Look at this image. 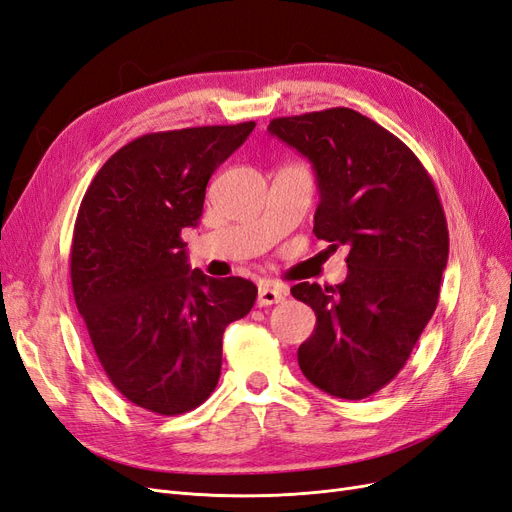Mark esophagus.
Returning a JSON list of instances; mask_svg holds the SVG:
<instances>
[{
  "label": "esophagus",
  "mask_w": 512,
  "mask_h": 512,
  "mask_svg": "<svg viewBox=\"0 0 512 512\" xmlns=\"http://www.w3.org/2000/svg\"><path fill=\"white\" fill-rule=\"evenodd\" d=\"M284 299H286V290L280 288V286L265 284V286L258 288V305H260V307L280 303V301H284Z\"/></svg>",
  "instance_id": "esophagus-1"
}]
</instances>
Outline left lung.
Returning <instances> with one entry per match:
<instances>
[{"label": "left lung", "instance_id": "left-lung-1", "mask_svg": "<svg viewBox=\"0 0 512 512\" xmlns=\"http://www.w3.org/2000/svg\"><path fill=\"white\" fill-rule=\"evenodd\" d=\"M269 132L312 162L314 235L350 250L346 282L290 288L316 314L299 367L333 397H369L399 374L436 312L448 260L436 185L410 147L352 108L277 117Z\"/></svg>", "mask_w": 512, "mask_h": 512}]
</instances>
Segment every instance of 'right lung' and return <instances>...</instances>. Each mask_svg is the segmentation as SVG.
Returning a JSON list of instances; mask_svg holds the SVG:
<instances>
[{
	"label": "right lung",
	"instance_id": "right-lung-1",
	"mask_svg": "<svg viewBox=\"0 0 512 512\" xmlns=\"http://www.w3.org/2000/svg\"><path fill=\"white\" fill-rule=\"evenodd\" d=\"M256 123L153 132L106 160L76 215L70 277L108 380L134 406L175 416L213 393L222 335L258 288L190 269L181 230L203 215L211 175Z\"/></svg>",
	"mask_w": 512,
	"mask_h": 512
}]
</instances>
